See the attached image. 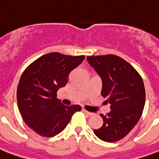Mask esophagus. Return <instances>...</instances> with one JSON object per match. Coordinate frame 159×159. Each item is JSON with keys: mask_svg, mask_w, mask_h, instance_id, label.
<instances>
[{"mask_svg": "<svg viewBox=\"0 0 159 159\" xmlns=\"http://www.w3.org/2000/svg\"><path fill=\"white\" fill-rule=\"evenodd\" d=\"M82 112H84L85 114H87V115H88V116H92V112H89V111H86V110H85V109H83V108L82 109Z\"/></svg>", "mask_w": 159, "mask_h": 159, "instance_id": "esophagus-1", "label": "esophagus"}]
</instances>
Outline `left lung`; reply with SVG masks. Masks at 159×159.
Segmentation results:
<instances>
[{
  "label": "left lung",
  "instance_id": "1",
  "mask_svg": "<svg viewBox=\"0 0 159 159\" xmlns=\"http://www.w3.org/2000/svg\"><path fill=\"white\" fill-rule=\"evenodd\" d=\"M87 62L102 81V96L107 98L111 111L101 114L103 125L95 134L106 142L125 137L143 113L145 89L142 77L128 62L113 54L89 56Z\"/></svg>",
  "mask_w": 159,
  "mask_h": 159
}]
</instances>
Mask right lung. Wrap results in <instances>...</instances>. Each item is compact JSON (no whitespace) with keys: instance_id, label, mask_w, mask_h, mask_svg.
I'll return each mask as SVG.
<instances>
[{"instance_id":"obj_1","label":"right lung","mask_w":159,"mask_h":159,"mask_svg":"<svg viewBox=\"0 0 159 159\" xmlns=\"http://www.w3.org/2000/svg\"><path fill=\"white\" fill-rule=\"evenodd\" d=\"M85 56L50 53L39 57L21 75L17 87V103L24 121L39 135L53 137L66 128L78 105L66 106L56 98L65 87L68 75L82 63Z\"/></svg>"}]
</instances>
